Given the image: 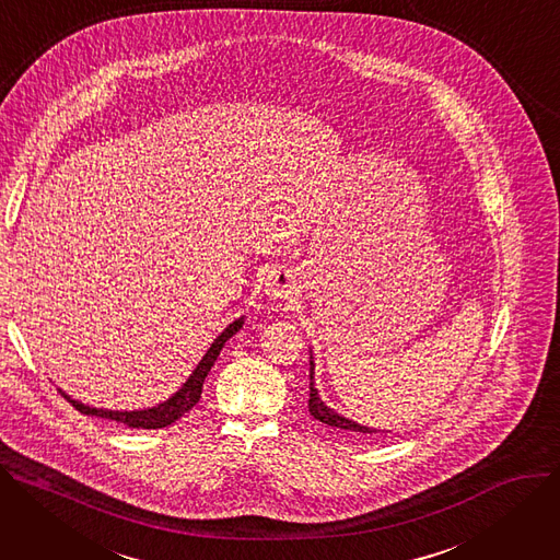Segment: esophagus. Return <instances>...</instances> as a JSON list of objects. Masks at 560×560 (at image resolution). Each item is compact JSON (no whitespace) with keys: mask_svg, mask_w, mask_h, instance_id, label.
Here are the masks:
<instances>
[{"mask_svg":"<svg viewBox=\"0 0 560 560\" xmlns=\"http://www.w3.org/2000/svg\"><path fill=\"white\" fill-rule=\"evenodd\" d=\"M265 293L271 300H287L295 293V278L287 269H273L269 271L265 280Z\"/></svg>","mask_w":560,"mask_h":560,"instance_id":"esophagus-1","label":"esophagus"}]
</instances>
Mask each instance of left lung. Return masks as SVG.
<instances>
[{
	"label": "left lung",
	"instance_id": "8db88e82",
	"mask_svg": "<svg viewBox=\"0 0 560 560\" xmlns=\"http://www.w3.org/2000/svg\"><path fill=\"white\" fill-rule=\"evenodd\" d=\"M308 362H312V369H308V381H312V383H308V413H312L316 420L334 427V429H342V431H349V433H387L385 429L381 431V429H374V427L360 424V422H355L351 418L340 416L331 407H327V402L320 398V394L316 389V381H314V376H316L314 353H312V360H308Z\"/></svg>",
	"mask_w": 560,
	"mask_h": 560
}]
</instances>
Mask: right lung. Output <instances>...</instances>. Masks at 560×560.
Segmentation results:
<instances>
[{
	"label": "right lung",
	"mask_w": 560,
	"mask_h": 560,
	"mask_svg": "<svg viewBox=\"0 0 560 560\" xmlns=\"http://www.w3.org/2000/svg\"><path fill=\"white\" fill-rule=\"evenodd\" d=\"M244 325V316H240L237 320H233L209 347V351L202 355V360L198 362V366L194 369V374L186 378V383L171 396L166 398L164 402L155 405V407H149V409H133V411H113V409H100V407H89L75 398H71L67 392L59 394L65 396L78 411L86 413V416H97V418H108V420H115V422H121L127 427H136V429H162V427H168L173 424L177 418H182L186 411L194 409L196 402L200 400L202 396V385H205V378L211 371V366L215 364L224 342L235 336Z\"/></svg>",
	"instance_id": "add662e5"
}]
</instances>
